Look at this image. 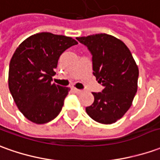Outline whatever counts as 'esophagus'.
Returning <instances> with one entry per match:
<instances>
[{"label":"esophagus","mask_w":160,"mask_h":160,"mask_svg":"<svg viewBox=\"0 0 160 160\" xmlns=\"http://www.w3.org/2000/svg\"><path fill=\"white\" fill-rule=\"evenodd\" d=\"M73 91L75 92L76 94H81V93L83 92L82 90H80V89H77V88H73Z\"/></svg>","instance_id":"34e87169"}]
</instances>
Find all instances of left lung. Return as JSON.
I'll return each mask as SVG.
<instances>
[{
    "label": "left lung",
    "instance_id": "1",
    "mask_svg": "<svg viewBox=\"0 0 160 160\" xmlns=\"http://www.w3.org/2000/svg\"><path fill=\"white\" fill-rule=\"evenodd\" d=\"M92 54L94 75L104 87L93 93L94 103L86 108L89 117L103 124H111L124 116L138 90V67L129 48L111 35L95 34L77 38Z\"/></svg>",
    "mask_w": 160,
    "mask_h": 160
}]
</instances>
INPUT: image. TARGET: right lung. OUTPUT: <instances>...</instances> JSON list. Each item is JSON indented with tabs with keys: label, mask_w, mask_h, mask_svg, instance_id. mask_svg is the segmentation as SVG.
<instances>
[{
	"label": "right lung",
	"mask_w": 160,
	"mask_h": 160,
	"mask_svg": "<svg viewBox=\"0 0 160 160\" xmlns=\"http://www.w3.org/2000/svg\"><path fill=\"white\" fill-rule=\"evenodd\" d=\"M78 42L70 37L41 32L26 38L12 56L8 88L18 109L37 124L60 113L70 88L52 83L62 53Z\"/></svg>",
	"instance_id": "obj_1"
}]
</instances>
